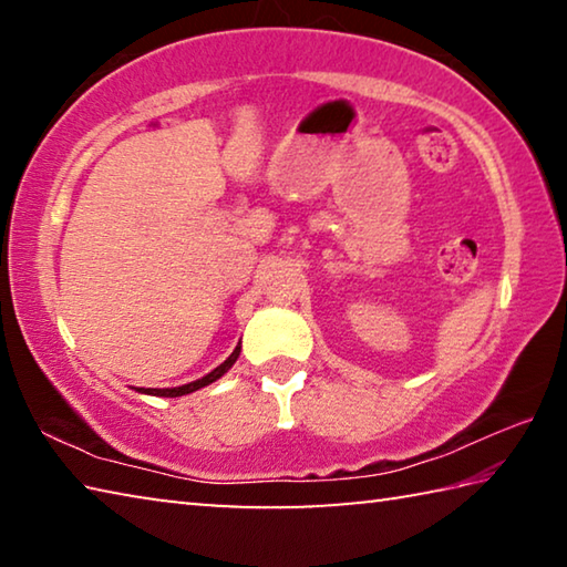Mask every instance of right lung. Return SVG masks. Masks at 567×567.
I'll use <instances>...</instances> for the list:
<instances>
[{"instance_id":"obj_1","label":"right lung","mask_w":567,"mask_h":567,"mask_svg":"<svg viewBox=\"0 0 567 567\" xmlns=\"http://www.w3.org/2000/svg\"><path fill=\"white\" fill-rule=\"evenodd\" d=\"M239 350H243V344H237V348L233 350V354H229V358L219 364V368H215L213 372H209V375H205V378H199V380H195V382H187V385H182V388H140V392H145V395H159V398H179V395H189V392H195V390H199V388H205V385H209V382H215V380H219L225 375V372L233 368V364L237 362V358H239Z\"/></svg>"}]
</instances>
